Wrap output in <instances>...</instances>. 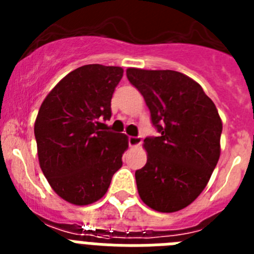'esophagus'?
Masks as SVG:
<instances>
[{"label":"esophagus","instance_id":"1","mask_svg":"<svg viewBox=\"0 0 254 254\" xmlns=\"http://www.w3.org/2000/svg\"><path fill=\"white\" fill-rule=\"evenodd\" d=\"M142 142V138L140 136H128L129 146H138Z\"/></svg>","mask_w":254,"mask_h":254}]
</instances>
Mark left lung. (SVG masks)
I'll return each mask as SVG.
<instances>
[{
	"label": "left lung",
	"mask_w": 254,
	"mask_h": 254,
	"mask_svg": "<svg viewBox=\"0 0 254 254\" xmlns=\"http://www.w3.org/2000/svg\"><path fill=\"white\" fill-rule=\"evenodd\" d=\"M126 72L142 94L159 132L143 140L147 161L134 173L138 194L152 210H182L199 196L219 161L223 123L216 107L202 87L181 72Z\"/></svg>",
	"instance_id": "1"
}]
</instances>
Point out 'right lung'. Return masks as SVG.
I'll return each mask as SVG.
<instances>
[{
    "mask_svg": "<svg viewBox=\"0 0 254 254\" xmlns=\"http://www.w3.org/2000/svg\"><path fill=\"white\" fill-rule=\"evenodd\" d=\"M121 67L86 64L64 76L42 103L34 126L40 168L51 187L73 205L107 193L122 167L127 136L105 131Z\"/></svg>",
    "mask_w": 254,
    "mask_h": 254,
    "instance_id": "1",
    "label": "right lung"
}]
</instances>
